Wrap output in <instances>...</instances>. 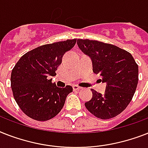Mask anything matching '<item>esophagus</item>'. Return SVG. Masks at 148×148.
Listing matches in <instances>:
<instances>
[{
    "label": "esophagus",
    "instance_id": "1",
    "mask_svg": "<svg viewBox=\"0 0 148 148\" xmlns=\"http://www.w3.org/2000/svg\"><path fill=\"white\" fill-rule=\"evenodd\" d=\"M81 89H82V87H80V86H77V85H73V90H74L79 91Z\"/></svg>",
    "mask_w": 148,
    "mask_h": 148
}]
</instances>
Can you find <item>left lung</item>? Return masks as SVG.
Wrapping results in <instances>:
<instances>
[{
	"label": "left lung",
	"mask_w": 148,
	"mask_h": 148,
	"mask_svg": "<svg viewBox=\"0 0 148 148\" xmlns=\"http://www.w3.org/2000/svg\"><path fill=\"white\" fill-rule=\"evenodd\" d=\"M77 45L90 56L93 71L106 83L105 93L91 89L93 97L85 103L90 113L101 119H109L124 111L136 90L138 66L128 51L111 44L90 39H77Z\"/></svg>",
	"instance_id": "obj_1"
}]
</instances>
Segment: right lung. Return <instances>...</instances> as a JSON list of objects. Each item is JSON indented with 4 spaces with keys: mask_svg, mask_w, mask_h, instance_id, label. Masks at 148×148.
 I'll return each mask as SVG.
<instances>
[{
    "mask_svg": "<svg viewBox=\"0 0 148 148\" xmlns=\"http://www.w3.org/2000/svg\"><path fill=\"white\" fill-rule=\"evenodd\" d=\"M76 42L68 39L37 47L23 55L13 68L10 83L14 99L32 119L47 121L57 116L73 91L70 85L58 87L49 77L56 75L63 55Z\"/></svg>",
    "mask_w": 148,
    "mask_h": 148,
    "instance_id": "add662e5",
    "label": "right lung"
}]
</instances>
